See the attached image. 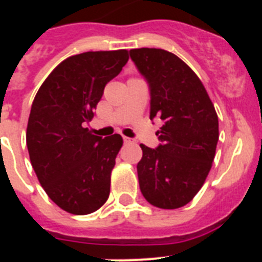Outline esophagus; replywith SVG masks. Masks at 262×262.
<instances>
[{
	"label": "esophagus",
	"instance_id": "obj_1",
	"mask_svg": "<svg viewBox=\"0 0 262 262\" xmlns=\"http://www.w3.org/2000/svg\"><path fill=\"white\" fill-rule=\"evenodd\" d=\"M123 142L126 143V144H128V143H134V139L127 138V136H123Z\"/></svg>",
	"mask_w": 262,
	"mask_h": 262
}]
</instances>
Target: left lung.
<instances>
[{
	"label": "left lung",
	"mask_w": 262,
	"mask_h": 262,
	"mask_svg": "<svg viewBox=\"0 0 262 262\" xmlns=\"http://www.w3.org/2000/svg\"><path fill=\"white\" fill-rule=\"evenodd\" d=\"M129 56L149 85V118L164 122L156 149L140 144L139 186L151 205L178 209L193 200L211 169L219 139L216 111L202 81L174 53L136 48Z\"/></svg>",
	"instance_id": "8db88e82"
}]
</instances>
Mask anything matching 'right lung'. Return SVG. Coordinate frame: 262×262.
I'll return each instance as SVG.
<instances>
[{
	"label": "right lung",
	"mask_w": 262,
	"mask_h": 262,
	"mask_svg": "<svg viewBox=\"0 0 262 262\" xmlns=\"http://www.w3.org/2000/svg\"><path fill=\"white\" fill-rule=\"evenodd\" d=\"M127 61V50L71 56L51 72L34 98L26 133L30 161L47 195L64 211L92 214L107 201L123 139L93 135L85 123Z\"/></svg>",
	"instance_id": "1"
}]
</instances>
